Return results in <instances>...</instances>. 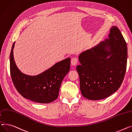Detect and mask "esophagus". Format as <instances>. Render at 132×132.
<instances>
[{"instance_id": "34e87169", "label": "esophagus", "mask_w": 132, "mask_h": 132, "mask_svg": "<svg viewBox=\"0 0 132 132\" xmlns=\"http://www.w3.org/2000/svg\"><path fill=\"white\" fill-rule=\"evenodd\" d=\"M71 63L72 65H76L78 63V59L76 57H73L71 60Z\"/></svg>"}]
</instances>
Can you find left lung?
Masks as SVG:
<instances>
[{
  "instance_id": "left-lung-1",
  "label": "left lung",
  "mask_w": 132,
  "mask_h": 132,
  "mask_svg": "<svg viewBox=\"0 0 132 132\" xmlns=\"http://www.w3.org/2000/svg\"><path fill=\"white\" fill-rule=\"evenodd\" d=\"M76 69L82 96L98 100L110 96L122 84L126 71L127 47L119 29L112 26L109 38L82 52Z\"/></svg>"
}]
</instances>
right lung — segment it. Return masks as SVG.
<instances>
[{"mask_svg":"<svg viewBox=\"0 0 132 132\" xmlns=\"http://www.w3.org/2000/svg\"><path fill=\"white\" fill-rule=\"evenodd\" d=\"M15 43L10 54V71L18 92L24 98L39 103L55 101L58 97L61 83L70 69V58L59 62L38 75H27L21 72L14 61Z\"/></svg>","mask_w":132,"mask_h":132,"instance_id":"obj_1","label":"right lung"}]
</instances>
